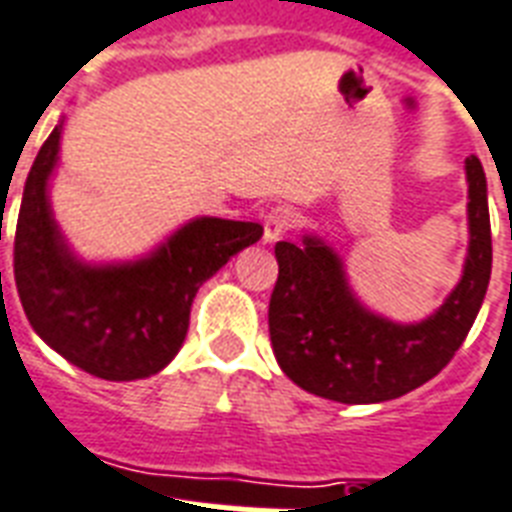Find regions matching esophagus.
<instances>
[{"mask_svg": "<svg viewBox=\"0 0 512 512\" xmlns=\"http://www.w3.org/2000/svg\"><path fill=\"white\" fill-rule=\"evenodd\" d=\"M296 224V213L291 208H275L272 213H267L264 219V243L272 245L277 240H283V235Z\"/></svg>", "mask_w": 512, "mask_h": 512, "instance_id": "1", "label": "esophagus"}]
</instances>
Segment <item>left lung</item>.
Returning <instances> with one entry per match:
<instances>
[{"label":"left lung","instance_id":"1","mask_svg":"<svg viewBox=\"0 0 512 512\" xmlns=\"http://www.w3.org/2000/svg\"><path fill=\"white\" fill-rule=\"evenodd\" d=\"M467 253L459 283L427 318L400 323L368 307L331 240L304 229L277 243L269 339L283 374L336 403H384L441 371L473 328L491 277V224L481 160H465Z\"/></svg>","mask_w":512,"mask_h":512}]
</instances>
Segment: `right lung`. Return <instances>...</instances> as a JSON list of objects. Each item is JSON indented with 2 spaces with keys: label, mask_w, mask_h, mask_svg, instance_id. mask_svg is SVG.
I'll return each instance as SVG.
<instances>
[{
  "label": "right lung",
  "mask_w": 512,
  "mask_h": 512,
  "mask_svg": "<svg viewBox=\"0 0 512 512\" xmlns=\"http://www.w3.org/2000/svg\"><path fill=\"white\" fill-rule=\"evenodd\" d=\"M63 114L23 186L15 285L31 328L71 366L109 382L160 374L189 331L194 293L232 256L259 243L256 221L194 216L136 259L87 261L63 235L50 184Z\"/></svg>",
  "instance_id": "1"
}]
</instances>
